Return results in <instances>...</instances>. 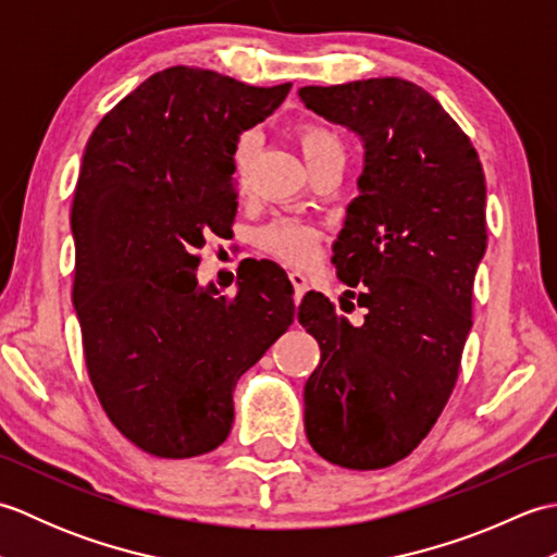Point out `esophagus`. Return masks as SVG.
I'll list each match as a JSON object with an SVG mask.
<instances>
[{
  "mask_svg": "<svg viewBox=\"0 0 557 557\" xmlns=\"http://www.w3.org/2000/svg\"><path fill=\"white\" fill-rule=\"evenodd\" d=\"M289 282H292V287H294V301L299 304L301 297L306 294V289H309V280H306L304 272L292 270V272H289Z\"/></svg>",
  "mask_w": 557,
  "mask_h": 557,
  "instance_id": "obj_1",
  "label": "esophagus"
}]
</instances>
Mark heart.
Returning a JSON list of instances; mask_svg holds the SVG:
<instances>
[{
  "label": "heart",
  "instance_id": "b5f03b06",
  "mask_svg": "<svg viewBox=\"0 0 557 557\" xmlns=\"http://www.w3.org/2000/svg\"><path fill=\"white\" fill-rule=\"evenodd\" d=\"M299 148L304 152V158L309 164L323 160V158H333V156H345V146H342V138L323 124H301L297 132ZM251 138H242L239 148H236L234 156V180L236 186H246V176L248 168H251ZM260 244H263L270 253H275L277 258L287 260L292 265H306L311 263V258L318 251V230L311 227V224H304L299 220H275L270 222L265 230H260L258 234Z\"/></svg>",
  "mask_w": 557,
  "mask_h": 557
}]
</instances>
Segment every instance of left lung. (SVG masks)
<instances>
[{
    "instance_id": "obj_1",
    "label": "left lung",
    "mask_w": 557,
    "mask_h": 557,
    "mask_svg": "<svg viewBox=\"0 0 557 557\" xmlns=\"http://www.w3.org/2000/svg\"><path fill=\"white\" fill-rule=\"evenodd\" d=\"M299 98L363 144L333 263L366 315L354 325L323 294L304 297L299 323L321 347L306 435L337 467L383 469L429 435L457 383L486 253V180L469 136L417 83L306 86Z\"/></svg>"
}]
</instances>
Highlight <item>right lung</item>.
I'll return each instance as SVG.
<instances>
[{
	"instance_id": "add662e5",
	"label": "right lung",
	"mask_w": 557,
	"mask_h": 557,
	"mask_svg": "<svg viewBox=\"0 0 557 557\" xmlns=\"http://www.w3.org/2000/svg\"><path fill=\"white\" fill-rule=\"evenodd\" d=\"M289 88L170 66L104 114L83 152L71 206L83 354L110 421L156 457L227 441L236 381L294 321L292 282L270 260L232 299L196 277L206 239L232 232L239 136Z\"/></svg>"
}]
</instances>
